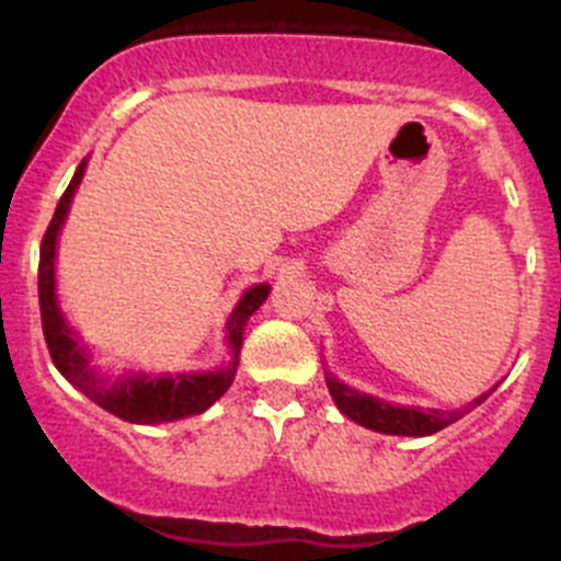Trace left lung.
Returning <instances> with one entry per match:
<instances>
[{"label": "left lung", "instance_id": "8db88e82", "mask_svg": "<svg viewBox=\"0 0 561 561\" xmlns=\"http://www.w3.org/2000/svg\"><path fill=\"white\" fill-rule=\"evenodd\" d=\"M325 386L328 393H331L333 404L339 407L342 415H347L350 421H355L358 426L371 428V432L380 434H393V437H428V434L443 432L445 426L456 423L458 417L467 415L469 410H474L478 404H483L494 388H489L485 393H480L478 399L469 401L467 407L461 410H421V407H401V404H390V401L377 399L371 393H360V390L350 388L347 382L339 380L336 375L325 369Z\"/></svg>", "mask_w": 561, "mask_h": 561}]
</instances>
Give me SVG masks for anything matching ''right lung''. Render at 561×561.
Returning <instances> with one entry per match:
<instances>
[{"mask_svg":"<svg viewBox=\"0 0 561 561\" xmlns=\"http://www.w3.org/2000/svg\"><path fill=\"white\" fill-rule=\"evenodd\" d=\"M89 157L81 160L70 186L61 195L56 206L54 219L45 230L43 247H39V314H43V333L48 344L50 360L61 371L72 388L81 390L87 399L103 407L111 415L122 421L135 423V426H157V423H173L181 417H192L206 412L214 401L222 399L228 388L233 386L236 371H239L241 344H244V328L249 317L257 312L268 298L271 285H252L241 293L233 312L225 320V344H228V360L208 371H162L151 375L144 369H124L122 375L100 369L94 364V350L78 336L72 322L67 320L65 309L56 293V249H59L61 228L70 214L72 197L81 186L83 173H87Z\"/></svg>","mask_w":561,"mask_h":561,"instance_id":"add662e5","label":"right lung"}]
</instances>
